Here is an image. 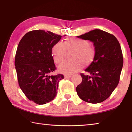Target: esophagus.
I'll use <instances>...</instances> for the list:
<instances>
[{
    "label": "esophagus",
    "mask_w": 132,
    "mask_h": 132,
    "mask_svg": "<svg viewBox=\"0 0 132 132\" xmlns=\"http://www.w3.org/2000/svg\"><path fill=\"white\" fill-rule=\"evenodd\" d=\"M64 78H70L71 77V75H68V74H66L64 75Z\"/></svg>",
    "instance_id": "34e87169"
}]
</instances>
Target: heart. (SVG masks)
Here are the masks:
<instances>
[{
    "mask_svg": "<svg viewBox=\"0 0 132 132\" xmlns=\"http://www.w3.org/2000/svg\"><path fill=\"white\" fill-rule=\"evenodd\" d=\"M73 50L70 58L72 60L65 61L58 67L60 71L64 74H71L79 71L82 66L90 65L93 62L95 52L87 40L80 38H67L63 43H57L53 46L52 53L53 60L57 63L64 60L66 51Z\"/></svg>",
    "mask_w": 132,
    "mask_h": 132,
    "instance_id": "obj_1",
    "label": "heart"
}]
</instances>
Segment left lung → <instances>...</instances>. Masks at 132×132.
Segmentation results:
<instances>
[{
  "label": "left lung",
  "instance_id": "8db88e82",
  "mask_svg": "<svg viewBox=\"0 0 132 132\" xmlns=\"http://www.w3.org/2000/svg\"><path fill=\"white\" fill-rule=\"evenodd\" d=\"M78 38L93 42V62L81 73L82 82L76 87L78 95L85 102L99 103L111 96L117 86L123 66V56L119 41L113 35L95 29Z\"/></svg>",
  "mask_w": 132,
  "mask_h": 132
}]
</instances>
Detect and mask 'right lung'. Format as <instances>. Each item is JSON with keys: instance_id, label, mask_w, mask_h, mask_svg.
<instances>
[{"instance_id": "right-lung-1", "label": "right lung", "mask_w": 132, "mask_h": 132, "mask_svg": "<svg viewBox=\"0 0 132 132\" xmlns=\"http://www.w3.org/2000/svg\"><path fill=\"white\" fill-rule=\"evenodd\" d=\"M62 36L43 30L27 33L17 48L15 66L19 85L26 97L39 105L45 104L57 95L62 74L51 75L56 70L52 48Z\"/></svg>"}]
</instances>
